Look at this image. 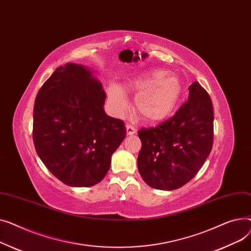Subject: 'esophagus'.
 Listing matches in <instances>:
<instances>
[{
	"instance_id": "esophagus-1",
	"label": "esophagus",
	"mask_w": 251,
	"mask_h": 251,
	"mask_svg": "<svg viewBox=\"0 0 251 251\" xmlns=\"http://www.w3.org/2000/svg\"><path fill=\"white\" fill-rule=\"evenodd\" d=\"M126 132L127 135L131 136V135H135L137 132V129L135 126H132L131 125H126Z\"/></svg>"
}]
</instances>
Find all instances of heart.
<instances>
[{
  "instance_id": "heart-1",
  "label": "heart",
  "mask_w": 251,
  "mask_h": 251,
  "mask_svg": "<svg viewBox=\"0 0 251 251\" xmlns=\"http://www.w3.org/2000/svg\"><path fill=\"white\" fill-rule=\"evenodd\" d=\"M127 88L137 92L135 110L147 123H157L167 117L180 98L182 85L178 77L164 70H152L131 80ZM108 98L114 112L125 114L128 102L120 86L108 88Z\"/></svg>"
}]
</instances>
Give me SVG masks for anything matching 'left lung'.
<instances>
[{
    "label": "left lung",
    "instance_id": "1",
    "mask_svg": "<svg viewBox=\"0 0 251 251\" xmlns=\"http://www.w3.org/2000/svg\"><path fill=\"white\" fill-rule=\"evenodd\" d=\"M185 103L169 120L138 131L142 148L138 169L144 181L162 190L193 179L212 151L214 111L203 88L194 82Z\"/></svg>",
    "mask_w": 251,
    "mask_h": 251
}]
</instances>
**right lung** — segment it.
<instances>
[{"label":"right lung","mask_w":251,"mask_h":251,"mask_svg":"<svg viewBox=\"0 0 251 251\" xmlns=\"http://www.w3.org/2000/svg\"><path fill=\"white\" fill-rule=\"evenodd\" d=\"M105 99L92 71L77 64L56 68L36 95V153L67 185L87 187L100 182L126 137L124 122L105 113Z\"/></svg>","instance_id":"1"}]
</instances>
